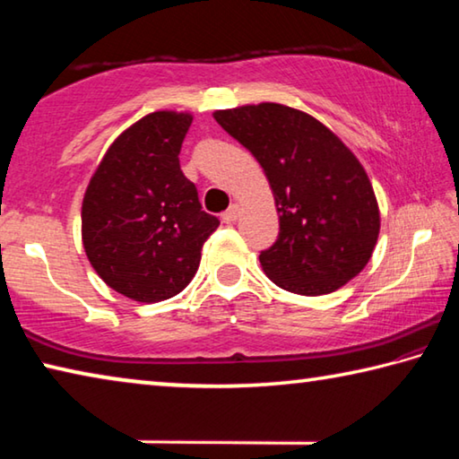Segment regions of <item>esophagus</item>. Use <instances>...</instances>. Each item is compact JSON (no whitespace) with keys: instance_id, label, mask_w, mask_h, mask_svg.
Wrapping results in <instances>:
<instances>
[{"instance_id":"1","label":"esophagus","mask_w":459,"mask_h":459,"mask_svg":"<svg viewBox=\"0 0 459 459\" xmlns=\"http://www.w3.org/2000/svg\"><path fill=\"white\" fill-rule=\"evenodd\" d=\"M238 212H240V208H238V204H230V208L227 212H222V221L227 222V224H230V222H235L237 219H238Z\"/></svg>"}]
</instances>
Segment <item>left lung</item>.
<instances>
[{
	"label": "left lung",
	"instance_id": "8db88e82",
	"mask_svg": "<svg viewBox=\"0 0 459 459\" xmlns=\"http://www.w3.org/2000/svg\"><path fill=\"white\" fill-rule=\"evenodd\" d=\"M212 115L255 155L273 192L279 237L259 255L271 281L291 293L324 295L359 275L377 247L380 211L351 147L322 121L287 105Z\"/></svg>",
	"mask_w": 459,
	"mask_h": 459
}]
</instances>
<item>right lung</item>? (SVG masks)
<instances>
[{"label": "right lung", "instance_id": "obj_1", "mask_svg": "<svg viewBox=\"0 0 459 459\" xmlns=\"http://www.w3.org/2000/svg\"><path fill=\"white\" fill-rule=\"evenodd\" d=\"M188 111L145 115L108 145L82 198L81 235L92 269L126 298L169 299L196 275L219 227L180 169Z\"/></svg>", "mask_w": 459, "mask_h": 459}]
</instances>
